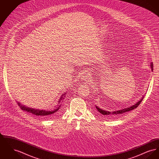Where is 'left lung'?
<instances>
[{
  "instance_id": "obj_1",
  "label": "left lung",
  "mask_w": 159,
  "mask_h": 159,
  "mask_svg": "<svg viewBox=\"0 0 159 159\" xmlns=\"http://www.w3.org/2000/svg\"><path fill=\"white\" fill-rule=\"evenodd\" d=\"M150 66H151V70L152 71V70H153V64L151 63V65H150ZM143 99H144V97H143V98H141V99L139 100L135 105H133V106H131V107H128V108H125V109H122V110H118V111H112V112L103 110L99 108L98 107H97V106H95V107H96V108H97V111H98L99 113L102 114L104 115V116H108V117H109V116H119V114L125 113H126V112H128V111H131V110H132L136 108V107H138V106L141 104V102H142V101L143 100Z\"/></svg>"
}]
</instances>
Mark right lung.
I'll return each instance as SVG.
<instances>
[{"mask_svg": "<svg viewBox=\"0 0 159 159\" xmlns=\"http://www.w3.org/2000/svg\"><path fill=\"white\" fill-rule=\"evenodd\" d=\"M64 95H65L64 94ZM62 96H63V95H62V97H61V98L60 100H61L62 98L63 99ZM59 102H60V101H59ZM18 105L20 107V108L22 110H23V111H25V112H27V113H32L33 114H34V115H36V116H40V117H41V116H42H42L45 117V116H49V115L52 114L54 113H55L56 111H57L61 107L60 106H59L56 110H54L53 111H45V110H34V109H33V108H27V107H25V106H21L19 102L18 103Z\"/></svg>", "mask_w": 159, "mask_h": 159, "instance_id": "add662e5", "label": "right lung"}]
</instances>
